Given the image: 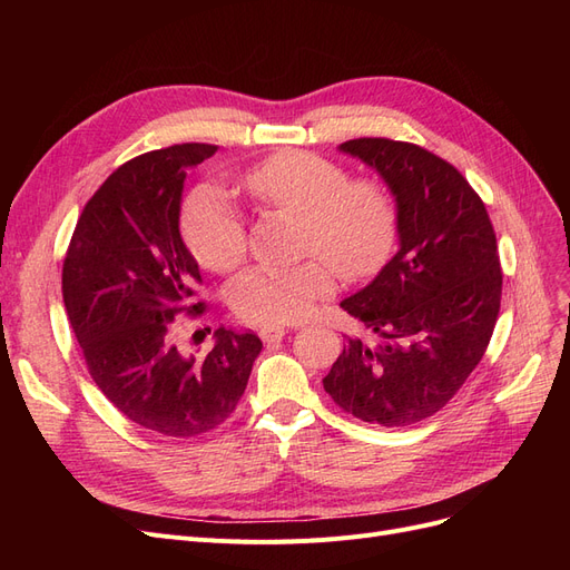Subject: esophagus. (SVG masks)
<instances>
[{
	"label": "esophagus",
	"mask_w": 570,
	"mask_h": 570,
	"mask_svg": "<svg viewBox=\"0 0 570 570\" xmlns=\"http://www.w3.org/2000/svg\"><path fill=\"white\" fill-rule=\"evenodd\" d=\"M285 333H287V327H283V325H264L262 331H258V335H262V340L268 344L281 342L285 337Z\"/></svg>",
	"instance_id": "obj_1"
}]
</instances>
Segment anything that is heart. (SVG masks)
<instances>
[{
	"label": "heart",
	"mask_w": 570,
	"mask_h": 570,
	"mask_svg": "<svg viewBox=\"0 0 570 570\" xmlns=\"http://www.w3.org/2000/svg\"><path fill=\"white\" fill-rule=\"evenodd\" d=\"M247 197L268 212L299 220L302 249L323 262L292 268H249L228 289L233 312L249 323L278 325L308 314L333 292V273L364 281L381 271L396 245L400 209L392 189L312 151L285 149L243 176ZM180 230L197 262L228 273L245 258L247 235L237 206L216 187H199L185 199Z\"/></svg>",
	"instance_id": "obj_1"
}]
</instances>
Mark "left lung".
<instances>
[{
  "label": "left lung",
  "instance_id": "obj_1",
  "mask_svg": "<svg viewBox=\"0 0 570 570\" xmlns=\"http://www.w3.org/2000/svg\"><path fill=\"white\" fill-rule=\"evenodd\" d=\"M371 166L400 209V249L340 306L385 342L347 337L325 392L352 416L404 428L438 413L485 354L502 299L485 204L423 147L358 137L337 147Z\"/></svg>",
  "mask_w": 570,
  "mask_h": 570
}]
</instances>
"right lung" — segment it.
<instances>
[{
  "mask_svg": "<svg viewBox=\"0 0 570 570\" xmlns=\"http://www.w3.org/2000/svg\"><path fill=\"white\" fill-rule=\"evenodd\" d=\"M216 149L174 145L114 170L85 204L61 275L92 381L126 419L168 438H197L226 421L262 352L254 333L226 327L204 358L168 342V323L202 281L180 237L183 187L187 170Z\"/></svg>",
  "mask_w": 570,
  "mask_h": 570,
  "instance_id": "add662e5",
  "label": "right lung"
}]
</instances>
